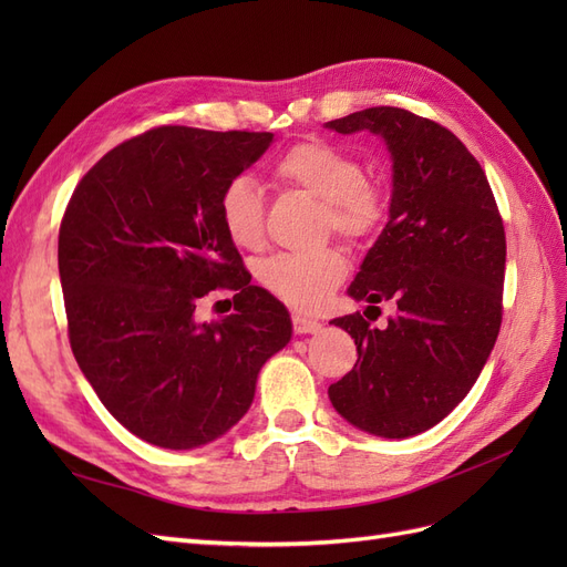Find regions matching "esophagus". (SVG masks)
Wrapping results in <instances>:
<instances>
[{
	"label": "esophagus",
	"mask_w": 567,
	"mask_h": 567,
	"mask_svg": "<svg viewBox=\"0 0 567 567\" xmlns=\"http://www.w3.org/2000/svg\"><path fill=\"white\" fill-rule=\"evenodd\" d=\"M293 331L298 336H317V333H321V323L310 317L293 315Z\"/></svg>",
	"instance_id": "obj_1"
}]
</instances>
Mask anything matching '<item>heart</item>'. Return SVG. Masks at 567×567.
I'll use <instances>...</instances> for the list:
<instances>
[{"mask_svg":"<svg viewBox=\"0 0 567 567\" xmlns=\"http://www.w3.org/2000/svg\"><path fill=\"white\" fill-rule=\"evenodd\" d=\"M271 179L290 192L323 203V227L348 241H362L381 229L388 198L381 186L364 179V167L348 151L310 140L290 146L271 165ZM219 219L236 246L260 248L265 238V196L250 177L231 179L219 196ZM348 274L338 248L317 252H279L257 269V277L296 310H315Z\"/></svg>","mask_w":567,"mask_h":567,"instance_id":"obj_1","label":"heart"}]
</instances>
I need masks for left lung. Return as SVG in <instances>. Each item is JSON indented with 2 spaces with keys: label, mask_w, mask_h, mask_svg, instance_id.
<instances>
[{
  "label": "left lung",
  "mask_w": 567,
  "mask_h": 567,
  "mask_svg": "<svg viewBox=\"0 0 567 567\" xmlns=\"http://www.w3.org/2000/svg\"><path fill=\"white\" fill-rule=\"evenodd\" d=\"M326 127L381 136L392 161L388 225L348 288L369 305L331 321L359 357L329 398L359 431L404 440L447 416L487 364L502 326L504 221L483 167L433 120L375 106ZM388 299L399 312L375 330L368 310Z\"/></svg>",
  "instance_id": "left-lung-1"
}]
</instances>
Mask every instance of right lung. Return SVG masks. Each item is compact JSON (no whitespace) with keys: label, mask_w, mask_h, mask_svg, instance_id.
<instances>
[{"label":"right lung","mask_w":567,"mask_h":567,"mask_svg":"<svg viewBox=\"0 0 567 567\" xmlns=\"http://www.w3.org/2000/svg\"><path fill=\"white\" fill-rule=\"evenodd\" d=\"M271 132L165 125L115 146L82 177L59 231V277L78 367L130 433L196 450L246 416L260 369L293 333L286 307L250 286L219 219L225 186ZM231 282L237 312L195 319Z\"/></svg>","instance_id":"right-lung-1"}]
</instances>
